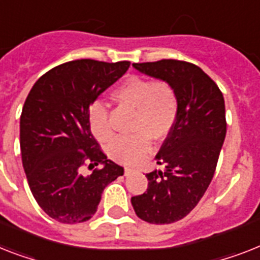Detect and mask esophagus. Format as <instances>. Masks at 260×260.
Returning a JSON list of instances; mask_svg holds the SVG:
<instances>
[{"label":"esophagus","instance_id":"1","mask_svg":"<svg viewBox=\"0 0 260 260\" xmlns=\"http://www.w3.org/2000/svg\"><path fill=\"white\" fill-rule=\"evenodd\" d=\"M134 172H135L134 168H129V167H125V168H124V175H125V176H128V175H131V174H134Z\"/></svg>","mask_w":260,"mask_h":260}]
</instances>
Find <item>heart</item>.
I'll return each instance as SVG.
<instances>
[{
  "label": "heart",
  "mask_w": 260,
  "mask_h": 260,
  "mask_svg": "<svg viewBox=\"0 0 260 260\" xmlns=\"http://www.w3.org/2000/svg\"><path fill=\"white\" fill-rule=\"evenodd\" d=\"M120 107L136 112L135 136L119 137L109 147V155L123 164H136L152 148V139H164L174 128L179 112V99L174 86L166 81H152L132 76L113 92ZM89 128L101 143L115 136L108 111L100 104L89 111Z\"/></svg>",
  "instance_id": "heart-1"
}]
</instances>
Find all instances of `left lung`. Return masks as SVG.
I'll return each mask as SVG.
<instances>
[{
	"label": "left lung",
	"instance_id": "1",
	"mask_svg": "<svg viewBox=\"0 0 260 260\" xmlns=\"http://www.w3.org/2000/svg\"><path fill=\"white\" fill-rule=\"evenodd\" d=\"M134 68L168 82L178 93V119L155 157L166 170L145 175L147 191L131 199L140 219L170 224L195 208L214 178L227 131L224 99L214 80L187 61L160 60Z\"/></svg>",
	"mask_w": 260,
	"mask_h": 260
}]
</instances>
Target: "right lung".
Instances as JSON below:
<instances>
[{
  "instance_id": "obj_1",
  "label": "right lung",
  "mask_w": 260,
  "mask_h": 260,
  "mask_svg": "<svg viewBox=\"0 0 260 260\" xmlns=\"http://www.w3.org/2000/svg\"><path fill=\"white\" fill-rule=\"evenodd\" d=\"M128 68L129 61H69L42 75L27 94L20 119L22 166L36 202L54 220H89L105 187L123 176V167L100 149L88 119L93 101Z\"/></svg>"
}]
</instances>
